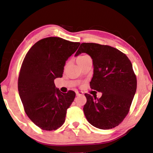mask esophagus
<instances>
[{
  "label": "esophagus",
  "instance_id": "34e87169",
  "mask_svg": "<svg viewBox=\"0 0 153 153\" xmlns=\"http://www.w3.org/2000/svg\"><path fill=\"white\" fill-rule=\"evenodd\" d=\"M76 95L77 96L82 95H83V92H82V91H76Z\"/></svg>",
  "mask_w": 153,
  "mask_h": 153
}]
</instances>
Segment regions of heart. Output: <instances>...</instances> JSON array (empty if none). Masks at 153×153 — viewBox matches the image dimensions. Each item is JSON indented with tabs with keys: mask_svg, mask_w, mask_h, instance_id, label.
Masks as SVG:
<instances>
[{
	"mask_svg": "<svg viewBox=\"0 0 153 153\" xmlns=\"http://www.w3.org/2000/svg\"><path fill=\"white\" fill-rule=\"evenodd\" d=\"M87 56H88L87 55H82V56H80L78 57L77 60H79V59H83V58H85V57H87Z\"/></svg>",
	"mask_w": 153,
	"mask_h": 153,
	"instance_id": "1",
	"label": "heart"
}]
</instances>
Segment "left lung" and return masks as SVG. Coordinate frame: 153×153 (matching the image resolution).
Instances as JSON below:
<instances>
[{"label": "left lung", "instance_id": "left-lung-1", "mask_svg": "<svg viewBox=\"0 0 153 153\" xmlns=\"http://www.w3.org/2000/svg\"><path fill=\"white\" fill-rule=\"evenodd\" d=\"M82 53L88 54L93 61L91 88L102 94L99 99L85 94V116L96 128H114L128 114L136 94L137 80L132 65L124 53L108 45L83 43L74 56Z\"/></svg>", "mask_w": 153, "mask_h": 153}]
</instances>
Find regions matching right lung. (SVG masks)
Listing matches in <instances>:
<instances>
[{
	"label": "right lung",
	"instance_id": "add662e5",
	"mask_svg": "<svg viewBox=\"0 0 153 153\" xmlns=\"http://www.w3.org/2000/svg\"><path fill=\"white\" fill-rule=\"evenodd\" d=\"M80 44L49 37L36 43L25 56L18 79L19 94L26 114L40 128L56 130L64 123L75 93L61 92L54 80L62 77L66 61Z\"/></svg>",
	"mask_w": 153,
	"mask_h": 153
}]
</instances>
